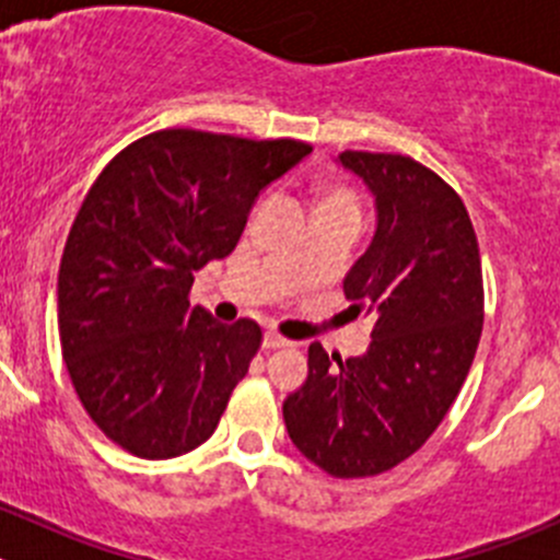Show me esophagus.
Wrapping results in <instances>:
<instances>
[{
  "instance_id": "34e87169",
  "label": "esophagus",
  "mask_w": 560,
  "mask_h": 560,
  "mask_svg": "<svg viewBox=\"0 0 560 560\" xmlns=\"http://www.w3.org/2000/svg\"><path fill=\"white\" fill-rule=\"evenodd\" d=\"M290 338H284V336H279V332H265V338H262V347L265 349H281V347H290Z\"/></svg>"
}]
</instances>
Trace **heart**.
Masks as SVG:
<instances>
[{"instance_id":"obj_1","label":"heart","mask_w":560,"mask_h":560,"mask_svg":"<svg viewBox=\"0 0 560 560\" xmlns=\"http://www.w3.org/2000/svg\"><path fill=\"white\" fill-rule=\"evenodd\" d=\"M322 208H358V200H354V195L347 186H330V189L319 195V208L316 211H322Z\"/></svg>"}]
</instances>
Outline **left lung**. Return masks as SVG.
Wrapping results in <instances>:
<instances>
[{"mask_svg":"<svg viewBox=\"0 0 560 560\" xmlns=\"http://www.w3.org/2000/svg\"><path fill=\"white\" fill-rule=\"evenodd\" d=\"M374 195L376 230L349 268L352 312L374 316L369 352L343 363L308 347L287 395L292 444L338 479L374 477L428 442L466 382L482 336L477 235L457 191L411 156L343 151Z\"/></svg>","mask_w":560,"mask_h":560,"instance_id":"obj_1","label":"left lung"}]
</instances>
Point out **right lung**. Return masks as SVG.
Instances as JSON below:
<instances>
[{
    "instance_id": "1",
    "label": "right lung",
    "mask_w": 560,
    "mask_h": 560,
    "mask_svg": "<svg viewBox=\"0 0 560 560\" xmlns=\"http://www.w3.org/2000/svg\"><path fill=\"white\" fill-rule=\"evenodd\" d=\"M301 140L162 129L113 156L89 189L59 265V338L72 387L127 453L200 447L262 343L254 319L189 306L195 270L238 244L259 191Z\"/></svg>"
}]
</instances>
